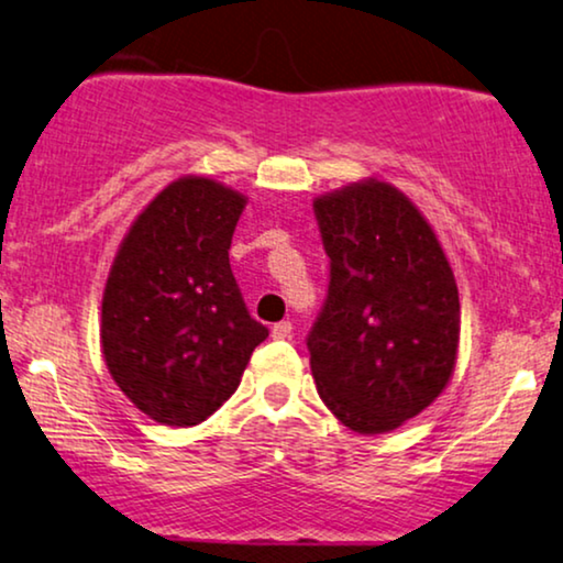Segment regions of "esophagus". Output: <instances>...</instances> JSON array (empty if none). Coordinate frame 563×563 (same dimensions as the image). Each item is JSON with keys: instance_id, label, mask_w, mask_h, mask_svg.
Returning a JSON list of instances; mask_svg holds the SVG:
<instances>
[{"instance_id": "34e87169", "label": "esophagus", "mask_w": 563, "mask_h": 563, "mask_svg": "<svg viewBox=\"0 0 563 563\" xmlns=\"http://www.w3.org/2000/svg\"><path fill=\"white\" fill-rule=\"evenodd\" d=\"M290 332H294V324H290V322L273 324V338L275 340H286V338H290Z\"/></svg>"}]
</instances>
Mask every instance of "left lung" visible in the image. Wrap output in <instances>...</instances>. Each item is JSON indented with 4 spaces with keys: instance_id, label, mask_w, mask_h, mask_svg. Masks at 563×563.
Returning a JSON list of instances; mask_svg holds the SVG:
<instances>
[{
    "instance_id": "left-lung-1",
    "label": "left lung",
    "mask_w": 563,
    "mask_h": 563,
    "mask_svg": "<svg viewBox=\"0 0 563 563\" xmlns=\"http://www.w3.org/2000/svg\"><path fill=\"white\" fill-rule=\"evenodd\" d=\"M330 290L311 327L317 393L355 433H387L444 393L457 364L460 294L431 223L384 179L314 199Z\"/></svg>"
}]
</instances>
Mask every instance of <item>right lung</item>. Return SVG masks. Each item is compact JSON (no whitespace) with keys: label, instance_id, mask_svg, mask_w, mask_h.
<instances>
[{"label":"right lung","instance_id":"1","mask_svg":"<svg viewBox=\"0 0 563 563\" xmlns=\"http://www.w3.org/2000/svg\"><path fill=\"white\" fill-rule=\"evenodd\" d=\"M246 197L210 176L163 187L124 233L101 301V351L134 408L202 423L236 393L267 327L249 317L229 249Z\"/></svg>","mask_w":563,"mask_h":563}]
</instances>
